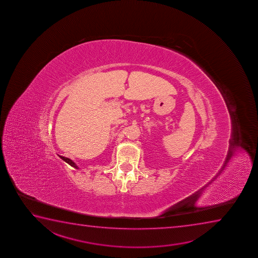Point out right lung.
<instances>
[{"label":"right lung","instance_id":"add662e5","mask_svg":"<svg viewBox=\"0 0 258 258\" xmlns=\"http://www.w3.org/2000/svg\"><path fill=\"white\" fill-rule=\"evenodd\" d=\"M59 157L63 160V161H66L67 163L69 164L70 166H72V167H74V168H77V169H79V167L77 166L76 164H75V162L74 161H72L71 159H69V158L64 157V156H61V155H58Z\"/></svg>","mask_w":258,"mask_h":258}]
</instances>
